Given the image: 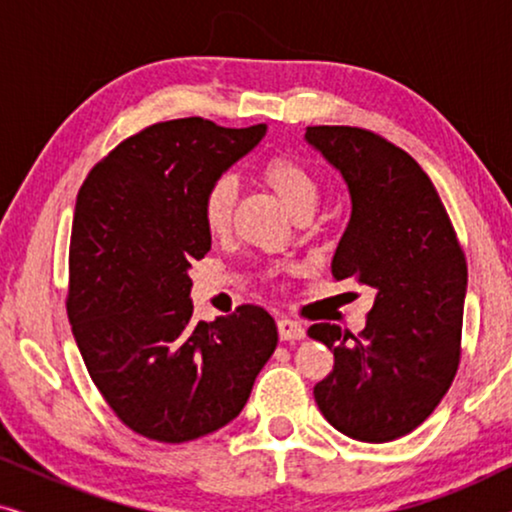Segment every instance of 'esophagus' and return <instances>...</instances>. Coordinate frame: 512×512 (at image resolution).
Here are the masks:
<instances>
[{
  "label": "esophagus",
  "mask_w": 512,
  "mask_h": 512,
  "mask_svg": "<svg viewBox=\"0 0 512 512\" xmlns=\"http://www.w3.org/2000/svg\"><path fill=\"white\" fill-rule=\"evenodd\" d=\"M277 331L282 340H303L305 338V326L300 324V321H293L286 317L277 319Z\"/></svg>",
  "instance_id": "obj_1"
}]
</instances>
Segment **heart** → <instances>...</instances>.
<instances>
[{"mask_svg": "<svg viewBox=\"0 0 512 512\" xmlns=\"http://www.w3.org/2000/svg\"><path fill=\"white\" fill-rule=\"evenodd\" d=\"M261 179L272 193L282 200V205L293 216L312 214L319 202V181L307 167L286 153L272 156L261 167ZM237 198L235 181L230 177H221L212 181L202 193L200 212L202 221L209 233H226L233 219V207Z\"/></svg>", "mask_w": 512, "mask_h": 512, "instance_id": "heart-1", "label": "heart"}]
</instances>
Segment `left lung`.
Wrapping results in <instances>:
<instances>
[{
	"instance_id": "obj_1",
	"label": "left lung",
	"mask_w": 512,
	"mask_h": 512,
	"mask_svg": "<svg viewBox=\"0 0 512 512\" xmlns=\"http://www.w3.org/2000/svg\"><path fill=\"white\" fill-rule=\"evenodd\" d=\"M305 139L352 198L333 277L375 291L359 335L335 324L307 331L335 356L314 401L345 436L389 443L415 431L457 375L466 258L436 186L403 149L349 125H314Z\"/></svg>"
}]
</instances>
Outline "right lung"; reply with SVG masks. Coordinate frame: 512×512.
I'll return each instance as SVG.
<instances>
[{
  "mask_svg": "<svg viewBox=\"0 0 512 512\" xmlns=\"http://www.w3.org/2000/svg\"><path fill=\"white\" fill-rule=\"evenodd\" d=\"M265 125L177 118L123 139L83 181L69 242L67 317L95 387L139 436L186 443L240 415L277 347L263 307L195 321L191 270L212 249L205 188Z\"/></svg>",
  "mask_w": 512,
  "mask_h": 512,
  "instance_id": "obj_1",
  "label": "right lung"
}]
</instances>
